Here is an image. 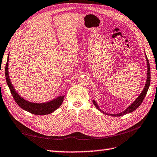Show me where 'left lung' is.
<instances>
[{
	"instance_id": "obj_1",
	"label": "left lung",
	"mask_w": 157,
	"mask_h": 157,
	"mask_svg": "<svg viewBox=\"0 0 157 157\" xmlns=\"http://www.w3.org/2000/svg\"><path fill=\"white\" fill-rule=\"evenodd\" d=\"M145 59H146V62H147V79H146V82H145V87L143 88V91H142L140 95L138 96V98H137L136 100L134 101L133 103H131V105L126 109V110H124L123 112H121V113H117V114L106 113L105 112H104V111L101 110L100 107L98 106V103H96V101L95 100H92V101H93L94 105H95L96 108L98 109V110H100L101 113H103L105 114H108V115H110V116L120 117V116L124 115V114L132 113V112H133L134 110H136V109L140 105V104L142 103V102H143L144 98H145V96H146L147 92V91H148L149 86H150V63H149L148 59H147V57L146 54H145Z\"/></svg>"
}]
</instances>
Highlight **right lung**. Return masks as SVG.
Returning a JSON list of instances; mask_svg holds the SVG:
<instances>
[{"label":"right lung","instance_id":"add662e5","mask_svg":"<svg viewBox=\"0 0 157 157\" xmlns=\"http://www.w3.org/2000/svg\"><path fill=\"white\" fill-rule=\"evenodd\" d=\"M9 56L10 54H8L6 66V79L7 86H8L10 90L12 95L13 96L16 103L18 104V105L23 110L29 112L31 114H36V115H45V114H50L57 110L63 103L64 96H65L64 95L62 96L61 94H60V95L57 96L56 98H53L52 100L44 102V103H34V102L29 101L19 95L18 92L15 90V89L12 85L9 76Z\"/></svg>","mask_w":157,"mask_h":157}]
</instances>
